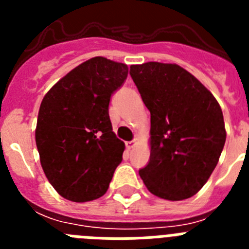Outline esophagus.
<instances>
[{"label":"esophagus","mask_w":249,"mask_h":249,"mask_svg":"<svg viewBox=\"0 0 249 249\" xmlns=\"http://www.w3.org/2000/svg\"><path fill=\"white\" fill-rule=\"evenodd\" d=\"M135 144H136L135 141H129V142H126V148L127 149L133 148V146H135Z\"/></svg>","instance_id":"obj_1"}]
</instances>
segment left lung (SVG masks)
Returning a JSON list of instances; mask_svg holds the SVG:
<instances>
[{
  "label": "left lung",
  "instance_id": "1",
  "mask_svg": "<svg viewBox=\"0 0 249 249\" xmlns=\"http://www.w3.org/2000/svg\"><path fill=\"white\" fill-rule=\"evenodd\" d=\"M129 74L151 112V156L141 178L160 198H190L208 181L224 147L221 107L181 66L147 62L131 66Z\"/></svg>",
  "mask_w": 249,
  "mask_h": 249
}]
</instances>
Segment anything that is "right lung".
<instances>
[{"label": "right lung", "instance_id": "right-lung-1", "mask_svg": "<svg viewBox=\"0 0 249 249\" xmlns=\"http://www.w3.org/2000/svg\"><path fill=\"white\" fill-rule=\"evenodd\" d=\"M128 74L105 57L81 63L46 93L36 144L46 177L63 198L89 202L108 190L124 143L112 131L108 106Z\"/></svg>", "mask_w": 249, "mask_h": 249}]
</instances>
